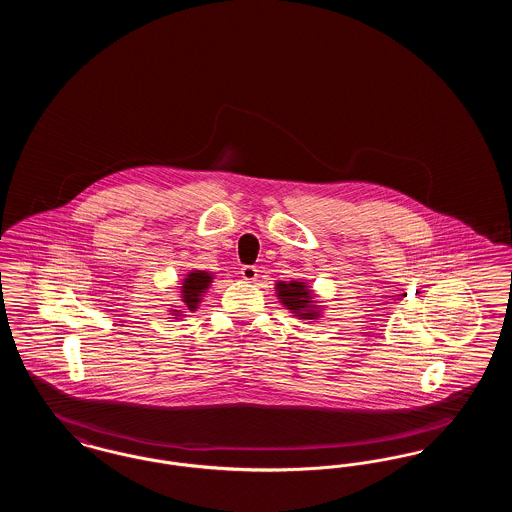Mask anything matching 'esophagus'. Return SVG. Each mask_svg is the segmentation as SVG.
Wrapping results in <instances>:
<instances>
[{
  "mask_svg": "<svg viewBox=\"0 0 512 512\" xmlns=\"http://www.w3.org/2000/svg\"><path fill=\"white\" fill-rule=\"evenodd\" d=\"M257 268L255 267H244L240 270V274H242V280L245 282H255L257 280Z\"/></svg>",
  "mask_w": 512,
  "mask_h": 512,
  "instance_id": "obj_1",
  "label": "esophagus"
}]
</instances>
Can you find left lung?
Listing matches in <instances>:
<instances>
[{"instance_id": "obj_1", "label": "left lung", "mask_w": 512, "mask_h": 512, "mask_svg": "<svg viewBox=\"0 0 512 512\" xmlns=\"http://www.w3.org/2000/svg\"><path fill=\"white\" fill-rule=\"evenodd\" d=\"M276 288V297L278 301L293 313V317L301 318V320H318L324 315V309L317 299V293L313 292V288L303 282V280H290V282H282L278 280L274 284Z\"/></svg>"}]
</instances>
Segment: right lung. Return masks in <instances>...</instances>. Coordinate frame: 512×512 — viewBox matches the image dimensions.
I'll use <instances>...</instances> for the list:
<instances>
[{
  "mask_svg": "<svg viewBox=\"0 0 512 512\" xmlns=\"http://www.w3.org/2000/svg\"><path fill=\"white\" fill-rule=\"evenodd\" d=\"M215 280L213 272L207 270H190L180 286V301L182 305H171L172 318L186 317V313H195L201 305V299L205 297V293L209 290L211 282Z\"/></svg>",
  "mask_w": 512,
  "mask_h": 512,
  "instance_id": "add662e5",
  "label": "right lung"
}]
</instances>
